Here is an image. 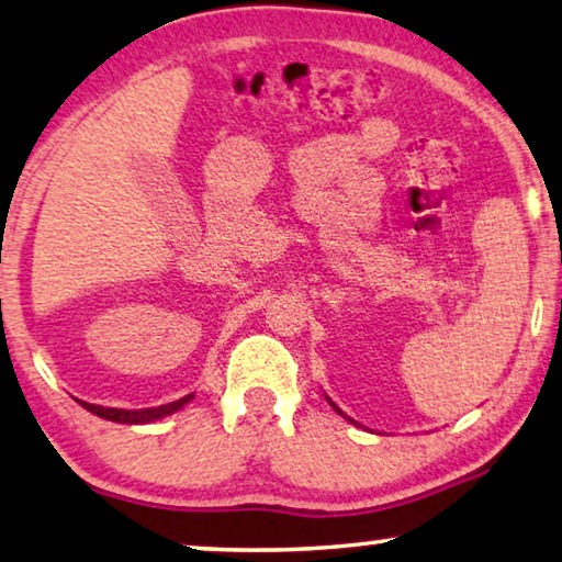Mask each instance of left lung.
Returning a JSON list of instances; mask_svg holds the SVG:
<instances>
[{
	"label": "left lung",
	"instance_id": "1",
	"mask_svg": "<svg viewBox=\"0 0 562 562\" xmlns=\"http://www.w3.org/2000/svg\"><path fill=\"white\" fill-rule=\"evenodd\" d=\"M328 401H330V398H328ZM330 406H333V408H335V412H338V414H342V412H340V408H338V406H335V404H330ZM342 416H346V414H342Z\"/></svg>",
	"mask_w": 562,
	"mask_h": 562
}]
</instances>
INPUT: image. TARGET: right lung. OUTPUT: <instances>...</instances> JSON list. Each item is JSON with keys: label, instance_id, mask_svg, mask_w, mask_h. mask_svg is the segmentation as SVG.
Masks as SVG:
<instances>
[{"label": "right lung", "instance_id": "right-lung-1", "mask_svg": "<svg viewBox=\"0 0 562 562\" xmlns=\"http://www.w3.org/2000/svg\"><path fill=\"white\" fill-rule=\"evenodd\" d=\"M191 396H183L179 401H171V404L166 406H156V408H105V406H95V404H82L88 408L90 414H95L100 418H108V422H115V424H150L156 422V418H164L173 412H179V408L187 404Z\"/></svg>", "mask_w": 562, "mask_h": 562}]
</instances>
